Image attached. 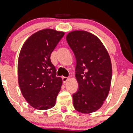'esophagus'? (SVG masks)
Wrapping results in <instances>:
<instances>
[{"label": "esophagus", "instance_id": "1", "mask_svg": "<svg viewBox=\"0 0 133 133\" xmlns=\"http://www.w3.org/2000/svg\"><path fill=\"white\" fill-rule=\"evenodd\" d=\"M68 77H62V80H63V82L65 83L67 81H68Z\"/></svg>", "mask_w": 133, "mask_h": 133}]
</instances>
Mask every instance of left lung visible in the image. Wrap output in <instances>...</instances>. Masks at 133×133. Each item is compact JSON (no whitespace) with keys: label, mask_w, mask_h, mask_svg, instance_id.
<instances>
[{"label":"left lung","mask_w":133,"mask_h":133,"mask_svg":"<svg viewBox=\"0 0 133 133\" xmlns=\"http://www.w3.org/2000/svg\"><path fill=\"white\" fill-rule=\"evenodd\" d=\"M76 58L78 90L72 95L77 111L89 114L103 105L111 84V63L109 54L98 37L84 30H75L66 36Z\"/></svg>","instance_id":"1"}]
</instances>
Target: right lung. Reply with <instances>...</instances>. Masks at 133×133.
<instances>
[{"label":"right lung","mask_w":133,"mask_h":133,"mask_svg":"<svg viewBox=\"0 0 133 133\" xmlns=\"http://www.w3.org/2000/svg\"><path fill=\"white\" fill-rule=\"evenodd\" d=\"M64 35L53 29L37 31L28 38L22 46L18 60V80L22 95L35 109L53 107L59 93L62 79L50 56Z\"/></svg>","instance_id":"obj_1"}]
</instances>
